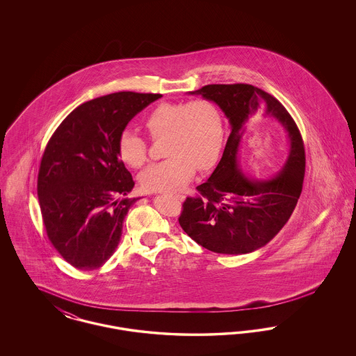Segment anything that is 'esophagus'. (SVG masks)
I'll return each instance as SVG.
<instances>
[{"mask_svg": "<svg viewBox=\"0 0 356 356\" xmlns=\"http://www.w3.org/2000/svg\"><path fill=\"white\" fill-rule=\"evenodd\" d=\"M175 197H176V199H179V200H181V202L186 199V196H184V195H179V193H177V195H175Z\"/></svg>", "mask_w": 356, "mask_h": 356, "instance_id": "34e87169", "label": "esophagus"}]
</instances>
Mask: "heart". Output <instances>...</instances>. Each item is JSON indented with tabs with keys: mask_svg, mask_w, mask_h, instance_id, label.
<instances>
[{
	"mask_svg": "<svg viewBox=\"0 0 356 356\" xmlns=\"http://www.w3.org/2000/svg\"><path fill=\"white\" fill-rule=\"evenodd\" d=\"M152 137L165 136L167 159L153 163L140 175L144 189L175 192L188 184L195 170L209 168L220 152L224 127L218 106L209 100L163 102L145 118ZM118 152L124 164L140 168L147 160V143L131 129L122 131Z\"/></svg>",
	"mask_w": 356,
	"mask_h": 356,
	"instance_id": "1",
	"label": "heart"
}]
</instances>
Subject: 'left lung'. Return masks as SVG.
<instances>
[{"label": "left lung", "mask_w": 356, "mask_h": 356, "mask_svg": "<svg viewBox=\"0 0 356 356\" xmlns=\"http://www.w3.org/2000/svg\"><path fill=\"white\" fill-rule=\"evenodd\" d=\"M188 95L215 102L231 134L218 167L197 186L200 196L186 197L179 222L188 236L212 252H254L279 234L302 193L305 154L300 132L286 108L254 85H205ZM257 115L277 120L288 132V159L270 179L248 177L239 163L246 124Z\"/></svg>", "instance_id": "left-lung-1"}]
</instances>
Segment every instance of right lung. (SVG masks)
<instances>
[{
    "label": "right lung",
    "instance_id": "1",
    "mask_svg": "<svg viewBox=\"0 0 356 356\" xmlns=\"http://www.w3.org/2000/svg\"><path fill=\"white\" fill-rule=\"evenodd\" d=\"M160 97L118 92L84 102L45 148L37 181L42 220L53 247L77 270L100 268L119 245L124 219L138 199L127 197L135 183L120 160L118 140Z\"/></svg>",
    "mask_w": 356,
    "mask_h": 356
}]
</instances>
